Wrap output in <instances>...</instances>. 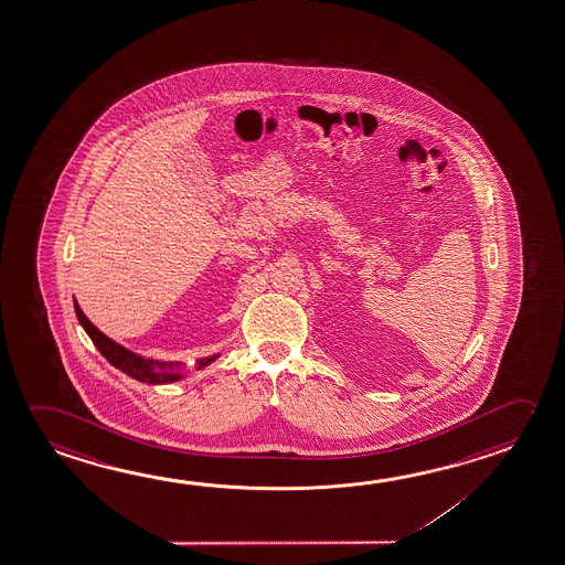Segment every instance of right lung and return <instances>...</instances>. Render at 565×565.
I'll use <instances>...</instances> for the list:
<instances>
[{"label":"right lung","mask_w":565,"mask_h":565,"mask_svg":"<svg viewBox=\"0 0 565 565\" xmlns=\"http://www.w3.org/2000/svg\"><path fill=\"white\" fill-rule=\"evenodd\" d=\"M75 311L76 317H78V323L83 324L86 334L93 339L94 347L118 371L128 374V376L138 380V382H146V384H171V382H177V380L186 379L185 364L183 362L153 361V359H146L141 354H136L130 349H126V347H121L118 342L111 341L110 337H106L103 331H98L88 321V317L83 313V309L78 307L76 299ZM216 359H218V354L209 356V359H199L196 361V371L209 366Z\"/></svg>","instance_id":"obj_1"}]
</instances>
